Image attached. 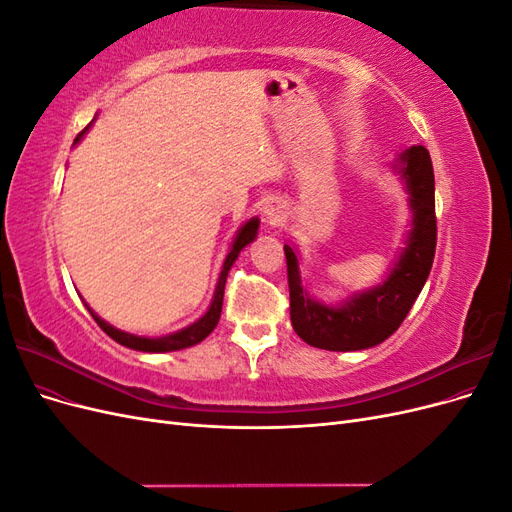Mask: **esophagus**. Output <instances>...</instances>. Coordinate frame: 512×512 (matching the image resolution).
<instances>
[{"mask_svg": "<svg viewBox=\"0 0 512 512\" xmlns=\"http://www.w3.org/2000/svg\"><path fill=\"white\" fill-rule=\"evenodd\" d=\"M280 218H282L280 205H277V203H267V205H265V220L271 222V224H275V222H280Z\"/></svg>", "mask_w": 512, "mask_h": 512, "instance_id": "obj_1", "label": "esophagus"}]
</instances>
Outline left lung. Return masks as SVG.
I'll list each match as a JSON object with an SVG mask.
<instances>
[{"label":"left lung","instance_id":"1","mask_svg":"<svg viewBox=\"0 0 512 512\" xmlns=\"http://www.w3.org/2000/svg\"><path fill=\"white\" fill-rule=\"evenodd\" d=\"M393 170L408 194L410 230L391 271L374 288L339 303H322L303 286L299 247L284 243L290 288V322L305 344L352 352L382 344L404 322L421 294L436 254V181L429 151L412 145L397 153Z\"/></svg>","mask_w":512,"mask_h":512}]
</instances>
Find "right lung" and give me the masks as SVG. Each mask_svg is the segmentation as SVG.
Returning <instances> with one entry per match:
<instances>
[{
    "label": "right lung",
    "mask_w": 512,
    "mask_h": 512,
    "mask_svg": "<svg viewBox=\"0 0 512 512\" xmlns=\"http://www.w3.org/2000/svg\"><path fill=\"white\" fill-rule=\"evenodd\" d=\"M94 123V121H91ZM89 126L74 138V145H79L83 141V136L87 134V130L91 128ZM258 226H260V220L258 218H250L247 220L239 230L235 239H232V245L228 250V256L224 260L222 265V271H220V277H218V286H215V292H213V299H211V305L207 307V312L200 316L198 320H194L192 324H188V327H183L175 333H168V335H160V337H145V335H134V333H126L121 329H115L113 324H108L106 320H102L94 309H91L87 303L85 307L89 309L91 318H94L98 322V327L108 335L113 337L117 344L126 346V348H132V350H138V352H173V350H183V348H190V346H196L203 342V339L218 327V320H220V314H222V303H224V286H226V277H228V271L230 267L235 265V260L239 258L241 250L245 245H250L256 235H258Z\"/></svg>",
    "instance_id": "right-lung-1"
}]
</instances>
